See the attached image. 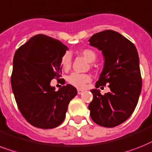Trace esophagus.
Returning a JSON list of instances; mask_svg holds the SVG:
<instances>
[{"label":"esophagus","mask_w":152,"mask_h":152,"mask_svg":"<svg viewBox=\"0 0 152 152\" xmlns=\"http://www.w3.org/2000/svg\"><path fill=\"white\" fill-rule=\"evenodd\" d=\"M77 92H78V94H81L83 92V91L81 90V89H78V90H77Z\"/></svg>","instance_id":"34e87169"}]
</instances>
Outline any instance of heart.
<instances>
[{
    "label": "heart",
    "instance_id": "1",
    "mask_svg": "<svg viewBox=\"0 0 152 152\" xmlns=\"http://www.w3.org/2000/svg\"><path fill=\"white\" fill-rule=\"evenodd\" d=\"M81 55L84 57L89 62H93V61H95L96 54L92 50L85 49V50L81 51ZM71 61H72V58H71V55L69 53H66L63 55L62 58H61V65H62L64 69L67 70L69 69L70 65H71ZM67 80L70 84L74 86V87L82 88V87H84L87 83L91 81V76L89 75H87V74L72 72L68 76Z\"/></svg>",
    "mask_w": 152,
    "mask_h": 152
}]
</instances>
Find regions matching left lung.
<instances>
[{
	"mask_svg": "<svg viewBox=\"0 0 152 152\" xmlns=\"http://www.w3.org/2000/svg\"><path fill=\"white\" fill-rule=\"evenodd\" d=\"M88 41L102 51L104 60L96 88L106 84L110 88L104 95L97 89L91 90L94 97L88 107L90 115L98 125L114 127L131 115L141 92L137 50L132 42L114 30L95 33Z\"/></svg>",
	"mask_w": 152,
	"mask_h": 152,
	"instance_id": "obj_1",
	"label": "left lung"
}]
</instances>
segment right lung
<instances>
[{
	"mask_svg": "<svg viewBox=\"0 0 152 152\" xmlns=\"http://www.w3.org/2000/svg\"><path fill=\"white\" fill-rule=\"evenodd\" d=\"M69 50L61 41L43 34L31 37L16 50L12 83L18 109L31 125L57 127L64 121L70 101L77 94L70 84L55 91L50 81L61 74V58Z\"/></svg>",
	"mask_w": 152,
	"mask_h": 152,
	"instance_id": "1",
	"label": "right lung"
}]
</instances>
